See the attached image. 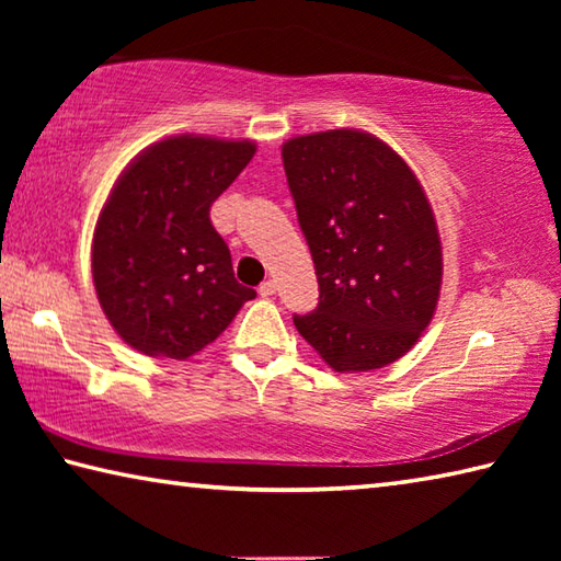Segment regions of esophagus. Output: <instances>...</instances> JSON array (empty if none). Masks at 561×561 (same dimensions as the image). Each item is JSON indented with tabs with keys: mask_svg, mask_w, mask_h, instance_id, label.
Here are the masks:
<instances>
[{
	"mask_svg": "<svg viewBox=\"0 0 561 561\" xmlns=\"http://www.w3.org/2000/svg\"><path fill=\"white\" fill-rule=\"evenodd\" d=\"M274 291H277V284H274V279H267L260 284V297H272Z\"/></svg>",
	"mask_w": 561,
	"mask_h": 561,
	"instance_id": "1",
	"label": "esophagus"
}]
</instances>
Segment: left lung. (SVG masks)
<instances>
[{
  "instance_id": "8db88e82",
  "label": "left lung",
  "mask_w": 561,
  "mask_h": 561,
  "mask_svg": "<svg viewBox=\"0 0 561 561\" xmlns=\"http://www.w3.org/2000/svg\"><path fill=\"white\" fill-rule=\"evenodd\" d=\"M282 160L319 279L317 309L294 327L339 374L393 364L440 297V237L421 183L391 146L351 128L291 138Z\"/></svg>"
}]
</instances>
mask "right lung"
Segmentation results:
<instances>
[{"instance_id": "right-lung-1", "label": "right lung", "mask_w": 561, "mask_h": 561, "mask_svg": "<svg viewBox=\"0 0 561 561\" xmlns=\"http://www.w3.org/2000/svg\"><path fill=\"white\" fill-rule=\"evenodd\" d=\"M254 150L252 140L170 136L113 185L93 232V284L111 327L140 354L185 360L257 297L234 279L210 222Z\"/></svg>"}]
</instances>
